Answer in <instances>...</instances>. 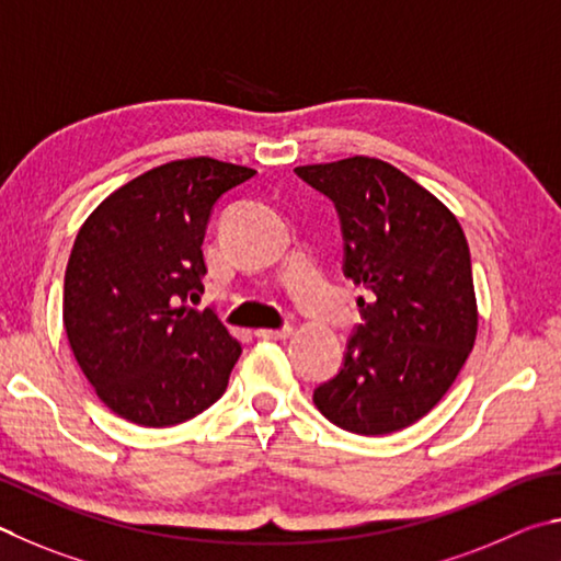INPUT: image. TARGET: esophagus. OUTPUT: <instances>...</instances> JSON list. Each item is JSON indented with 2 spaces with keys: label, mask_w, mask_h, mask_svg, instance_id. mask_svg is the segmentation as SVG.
I'll list each match as a JSON object with an SVG mask.
<instances>
[{
  "label": "esophagus",
  "mask_w": 561,
  "mask_h": 561,
  "mask_svg": "<svg viewBox=\"0 0 561 561\" xmlns=\"http://www.w3.org/2000/svg\"><path fill=\"white\" fill-rule=\"evenodd\" d=\"M261 340H288L293 335V328H283V330H271V328H263L255 332Z\"/></svg>",
  "instance_id": "1"
}]
</instances>
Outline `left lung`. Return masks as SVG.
I'll return each instance as SVG.
<instances>
[{"mask_svg": "<svg viewBox=\"0 0 561 561\" xmlns=\"http://www.w3.org/2000/svg\"><path fill=\"white\" fill-rule=\"evenodd\" d=\"M337 206L345 275L369 290L345 365L312 401L332 424L385 436L426 416L478 335L466 233L448 206L394 164L347 157L296 167Z\"/></svg>", "mask_w": 561, "mask_h": 561, "instance_id": "1", "label": "left lung"}]
</instances>
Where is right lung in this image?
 <instances>
[{
    "label": "right lung",
    "instance_id": "obj_1",
    "mask_svg": "<svg viewBox=\"0 0 561 561\" xmlns=\"http://www.w3.org/2000/svg\"><path fill=\"white\" fill-rule=\"evenodd\" d=\"M253 174L214 157L164 162L117 186L78 229L66 337L98 399L130 424H182L229 385L241 342L186 298L204 293L211 206Z\"/></svg>",
    "mask_w": 561,
    "mask_h": 561
}]
</instances>
